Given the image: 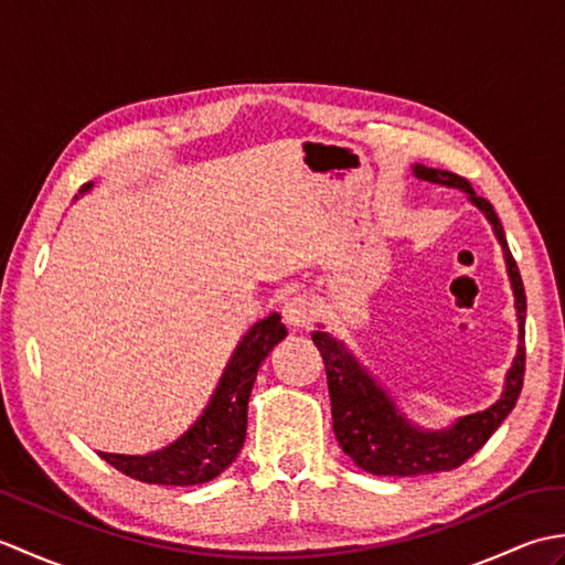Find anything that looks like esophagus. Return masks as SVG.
I'll return each instance as SVG.
<instances>
[{
  "label": "esophagus",
  "mask_w": 565,
  "mask_h": 565,
  "mask_svg": "<svg viewBox=\"0 0 565 565\" xmlns=\"http://www.w3.org/2000/svg\"><path fill=\"white\" fill-rule=\"evenodd\" d=\"M281 313H284V320L289 322L294 330H303L316 313V303L310 301L306 294H294L284 301Z\"/></svg>",
  "instance_id": "obj_1"
}]
</instances>
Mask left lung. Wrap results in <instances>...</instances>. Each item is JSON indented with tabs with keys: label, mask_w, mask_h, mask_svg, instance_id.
<instances>
[{
	"label": "left lung",
	"mask_w": 565,
	"mask_h": 565,
	"mask_svg": "<svg viewBox=\"0 0 565 565\" xmlns=\"http://www.w3.org/2000/svg\"><path fill=\"white\" fill-rule=\"evenodd\" d=\"M413 174L423 179V182L463 191L468 201L493 225L502 255H505V267L514 294V310H518V354H514L512 366L508 369L500 398L493 405L481 413L454 419L444 429H425L415 425L405 413H401L391 393L371 376V371L347 350L342 340L332 338L326 328L318 326V330L310 332V338H313L320 350L328 371L334 437H338L342 451L359 468L374 476H419L459 468L483 447L490 435L502 425V419L512 413L524 381L526 296L520 269L512 259L505 231H502L495 209L490 206V201L478 196L473 186L459 174L431 170V167L425 164H415Z\"/></svg>",
	"instance_id": "obj_1"
}]
</instances>
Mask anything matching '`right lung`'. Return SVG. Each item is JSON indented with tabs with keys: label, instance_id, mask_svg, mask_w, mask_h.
Segmentation results:
<instances>
[{
	"label": "right lung",
	"instance_id": "obj_1",
	"mask_svg": "<svg viewBox=\"0 0 565 565\" xmlns=\"http://www.w3.org/2000/svg\"><path fill=\"white\" fill-rule=\"evenodd\" d=\"M84 184L79 194H87ZM77 199V196H75ZM286 338L281 316L271 313L255 322L237 342L231 362L225 364L209 405L182 437L150 454H106V463L142 483L199 486L209 483L231 466L247 435V403L264 359Z\"/></svg>",
	"mask_w": 565,
	"mask_h": 565
}]
</instances>
